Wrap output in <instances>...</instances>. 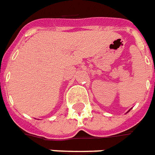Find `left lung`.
<instances>
[{
  "label": "left lung",
  "instance_id": "1",
  "mask_svg": "<svg viewBox=\"0 0 155 155\" xmlns=\"http://www.w3.org/2000/svg\"><path fill=\"white\" fill-rule=\"evenodd\" d=\"M130 110H129V111H130ZM129 111H128V112H129ZM128 112H127V113H128Z\"/></svg>",
  "mask_w": 155,
  "mask_h": 155
}]
</instances>
